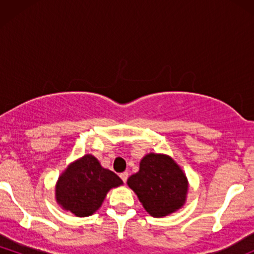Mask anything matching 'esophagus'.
Instances as JSON below:
<instances>
[{"mask_svg":"<svg viewBox=\"0 0 254 254\" xmlns=\"http://www.w3.org/2000/svg\"><path fill=\"white\" fill-rule=\"evenodd\" d=\"M119 177H121V179L123 180L124 183H127V177H129V173H127V172H123V173H121V174H119Z\"/></svg>","mask_w":254,"mask_h":254,"instance_id":"1","label":"esophagus"}]
</instances>
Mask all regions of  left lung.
Instances as JSON below:
<instances>
[{
  "label": "left lung",
  "instance_id": "left-lung-1",
  "mask_svg": "<svg viewBox=\"0 0 254 254\" xmlns=\"http://www.w3.org/2000/svg\"><path fill=\"white\" fill-rule=\"evenodd\" d=\"M143 208L153 217H164L185 204L189 182L179 165L165 154H147L139 171L127 179Z\"/></svg>",
  "mask_w": 254,
  "mask_h": 254
}]
</instances>
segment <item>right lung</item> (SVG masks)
Listing matches in <instances>:
<instances>
[{
  "label": "right lung",
  "instance_id": "right-lung-1",
  "mask_svg": "<svg viewBox=\"0 0 254 254\" xmlns=\"http://www.w3.org/2000/svg\"><path fill=\"white\" fill-rule=\"evenodd\" d=\"M122 184L117 174L101 167L97 157L87 154L69 165L58 178L56 200L75 216H90L100 208L107 192Z\"/></svg>",
  "mask_w": 254,
  "mask_h": 254
}]
</instances>
